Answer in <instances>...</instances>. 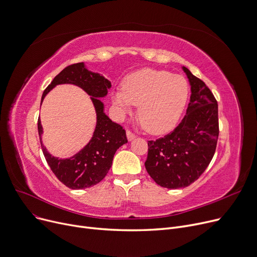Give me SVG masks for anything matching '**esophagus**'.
Wrapping results in <instances>:
<instances>
[{
    "label": "esophagus",
    "mask_w": 257,
    "mask_h": 257,
    "mask_svg": "<svg viewBox=\"0 0 257 257\" xmlns=\"http://www.w3.org/2000/svg\"><path fill=\"white\" fill-rule=\"evenodd\" d=\"M134 138H136V134H134L130 130H127V139H128V141H132V140H134Z\"/></svg>",
    "instance_id": "34e87169"
}]
</instances>
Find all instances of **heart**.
<instances>
[{
	"label": "heart",
	"mask_w": 257,
	"mask_h": 257,
	"mask_svg": "<svg viewBox=\"0 0 257 257\" xmlns=\"http://www.w3.org/2000/svg\"><path fill=\"white\" fill-rule=\"evenodd\" d=\"M188 97V84L181 76L169 72L143 70L128 77L123 89L112 93V101L121 112L140 105L138 117L150 133H161L177 124Z\"/></svg>",
	"instance_id": "b5f03b06"
}]
</instances>
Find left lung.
<instances>
[{"instance_id": "1", "label": "left lung", "mask_w": 257, "mask_h": 257, "mask_svg": "<svg viewBox=\"0 0 257 257\" xmlns=\"http://www.w3.org/2000/svg\"><path fill=\"white\" fill-rule=\"evenodd\" d=\"M191 101L179 125L164 138L148 141L146 170L160 186L181 188L195 182L214 155L219 138L218 102L201 79L183 66Z\"/></svg>"}]
</instances>
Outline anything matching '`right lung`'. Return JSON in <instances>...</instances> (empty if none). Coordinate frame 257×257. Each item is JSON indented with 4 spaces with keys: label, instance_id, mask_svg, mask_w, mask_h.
Instances as JSON below:
<instances>
[{
    "label": "right lung",
    "instance_id": "1",
    "mask_svg": "<svg viewBox=\"0 0 257 257\" xmlns=\"http://www.w3.org/2000/svg\"><path fill=\"white\" fill-rule=\"evenodd\" d=\"M58 84H74L85 90L97 112V125L90 142L71 158L59 159L52 156L42 144L43 153L49 167L55 176L65 186L72 190H82L96 185L109 171L113 156L120 146L128 143L126 131L104 113V104L99 98L107 94L111 87L109 80L98 73L89 72L83 62L74 63L63 69L51 84L45 89L42 102L46 94ZM39 140L42 141L43 127L37 120Z\"/></svg>",
    "mask_w": 257,
    "mask_h": 257
}]
</instances>
